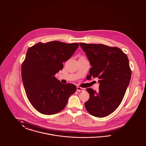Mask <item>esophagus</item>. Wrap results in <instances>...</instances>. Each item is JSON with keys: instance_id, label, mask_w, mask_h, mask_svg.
Returning <instances> with one entry per match:
<instances>
[{"instance_id": "obj_1", "label": "esophagus", "mask_w": 146, "mask_h": 146, "mask_svg": "<svg viewBox=\"0 0 146 146\" xmlns=\"http://www.w3.org/2000/svg\"><path fill=\"white\" fill-rule=\"evenodd\" d=\"M85 90V89L83 88H81V87H77V90L78 92L83 91V90Z\"/></svg>"}]
</instances>
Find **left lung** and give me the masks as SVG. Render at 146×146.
I'll list each match as a JSON object with an SVG mask.
<instances>
[{
  "mask_svg": "<svg viewBox=\"0 0 146 146\" xmlns=\"http://www.w3.org/2000/svg\"><path fill=\"white\" fill-rule=\"evenodd\" d=\"M92 68L87 78H98L99 90H86L89 100L85 102L87 111L96 117H105L119 106L131 78L128 57L117 47L101 44L79 43Z\"/></svg>",
  "mask_w": 146,
  "mask_h": 146,
  "instance_id": "obj_1",
  "label": "left lung"
}]
</instances>
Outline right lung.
Segmentation results:
<instances>
[{
    "mask_svg": "<svg viewBox=\"0 0 146 146\" xmlns=\"http://www.w3.org/2000/svg\"><path fill=\"white\" fill-rule=\"evenodd\" d=\"M78 46L77 43L52 41L38 43L28 49L22 66L23 83L29 101L39 112L45 115L59 112L76 91L75 85L64 84L54 75Z\"/></svg>",
    "mask_w": 146,
    "mask_h": 146,
    "instance_id": "obj_1",
    "label": "right lung"
}]
</instances>
